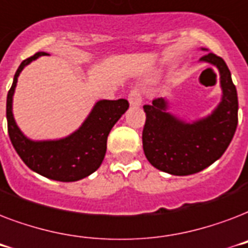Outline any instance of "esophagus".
<instances>
[{
	"label": "esophagus",
	"mask_w": 248,
	"mask_h": 248,
	"mask_svg": "<svg viewBox=\"0 0 248 248\" xmlns=\"http://www.w3.org/2000/svg\"><path fill=\"white\" fill-rule=\"evenodd\" d=\"M141 93H140L139 89H132L128 93V103L132 105V107H139L141 105Z\"/></svg>",
	"instance_id": "obj_1"
}]
</instances>
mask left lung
<instances>
[{
	"mask_svg": "<svg viewBox=\"0 0 248 248\" xmlns=\"http://www.w3.org/2000/svg\"><path fill=\"white\" fill-rule=\"evenodd\" d=\"M201 60L219 69L223 89L221 101L210 116L186 124L166 112L167 101L163 97L143 107L147 116L143 128L145 157L155 169L177 176L200 172L217 161L238 124V96L229 68L212 52Z\"/></svg>",
	"mask_w": 248,
	"mask_h": 248,
	"instance_id": "1",
	"label": "left lung"
}]
</instances>
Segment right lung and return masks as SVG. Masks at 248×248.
Instances as JSON below:
<instances>
[{
  "instance_id": "obj_1",
  "label": "right lung",
  "mask_w": 248,
  "mask_h": 248,
  "mask_svg": "<svg viewBox=\"0 0 248 248\" xmlns=\"http://www.w3.org/2000/svg\"><path fill=\"white\" fill-rule=\"evenodd\" d=\"M46 52H37L21 62L7 93L6 118L11 144L23 162L34 172L58 181H77L100 167L107 152V139L112 127L128 109L126 99L100 100L82 126L67 138L33 141L23 135L13 116V95L17 77L25 65Z\"/></svg>"
}]
</instances>
